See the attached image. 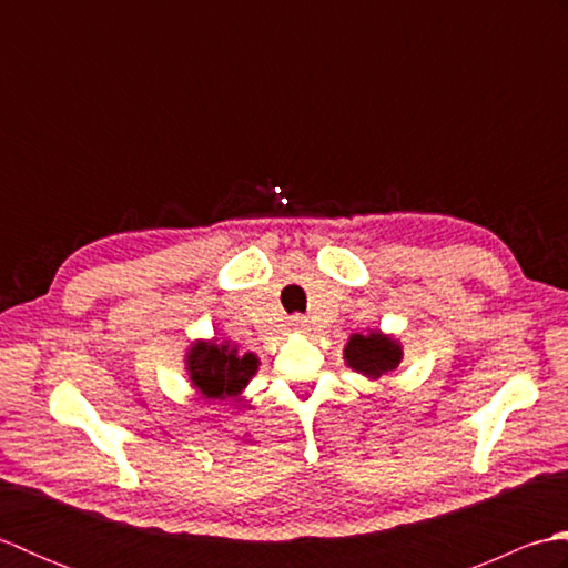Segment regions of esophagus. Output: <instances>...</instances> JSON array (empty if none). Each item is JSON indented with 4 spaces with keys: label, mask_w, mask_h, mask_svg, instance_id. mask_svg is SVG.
<instances>
[{
    "label": "esophagus",
    "mask_w": 568,
    "mask_h": 568,
    "mask_svg": "<svg viewBox=\"0 0 568 568\" xmlns=\"http://www.w3.org/2000/svg\"><path fill=\"white\" fill-rule=\"evenodd\" d=\"M291 327H293L295 332H307L310 324H307V320H305L303 315H295V317H291Z\"/></svg>",
    "instance_id": "34e87169"
}]
</instances>
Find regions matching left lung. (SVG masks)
I'll return each instance as SVG.
<instances>
[{"label": "left lung", "instance_id": "1", "mask_svg": "<svg viewBox=\"0 0 568 568\" xmlns=\"http://www.w3.org/2000/svg\"><path fill=\"white\" fill-rule=\"evenodd\" d=\"M346 366L371 381H378L395 371L403 361V344L393 334L371 329L368 334H352L344 346Z\"/></svg>", "mask_w": 568, "mask_h": 568}]
</instances>
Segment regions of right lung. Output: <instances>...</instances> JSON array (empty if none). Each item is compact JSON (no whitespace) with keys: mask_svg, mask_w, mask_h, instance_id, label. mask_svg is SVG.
<instances>
[{"mask_svg":"<svg viewBox=\"0 0 568 568\" xmlns=\"http://www.w3.org/2000/svg\"><path fill=\"white\" fill-rule=\"evenodd\" d=\"M256 354H239V346L232 342H216L214 336L197 339L185 354V373L200 395L212 400H236L246 390L248 381L258 371Z\"/></svg>","mask_w":568,"mask_h":568,"instance_id":"right-lung-1","label":"right lung"}]
</instances>
